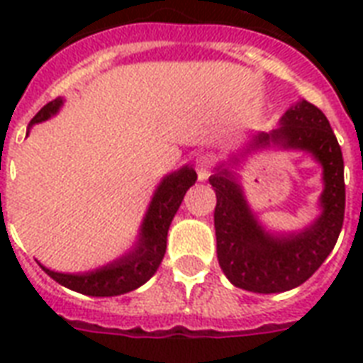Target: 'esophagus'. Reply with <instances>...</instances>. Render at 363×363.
<instances>
[{"label": "esophagus", "mask_w": 363, "mask_h": 363, "mask_svg": "<svg viewBox=\"0 0 363 363\" xmlns=\"http://www.w3.org/2000/svg\"><path fill=\"white\" fill-rule=\"evenodd\" d=\"M213 165H215V158L211 154H199L198 160H196V169H198L199 181H207L209 179Z\"/></svg>", "instance_id": "34e87169"}]
</instances>
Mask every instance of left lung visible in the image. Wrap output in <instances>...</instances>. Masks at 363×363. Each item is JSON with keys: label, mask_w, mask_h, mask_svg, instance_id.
Instances as JSON below:
<instances>
[{"label": "left lung", "mask_w": 363, "mask_h": 363, "mask_svg": "<svg viewBox=\"0 0 363 363\" xmlns=\"http://www.w3.org/2000/svg\"><path fill=\"white\" fill-rule=\"evenodd\" d=\"M277 143L301 148L324 167L320 218L301 233L275 238L265 233L228 171L211 175L216 192V256L224 275L238 288L258 294L286 292L303 284L337 242L345 218L343 152L318 107L301 101L286 111L281 128L259 133L256 145Z\"/></svg>", "instance_id": "obj_1"}]
</instances>
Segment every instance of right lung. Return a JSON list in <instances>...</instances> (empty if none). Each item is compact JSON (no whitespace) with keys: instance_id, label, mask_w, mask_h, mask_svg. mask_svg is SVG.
<instances>
[{"instance_id":"1","label":"right lung","mask_w":363,"mask_h":363,"mask_svg":"<svg viewBox=\"0 0 363 363\" xmlns=\"http://www.w3.org/2000/svg\"><path fill=\"white\" fill-rule=\"evenodd\" d=\"M62 99H54L47 104L33 118L31 124L43 122L60 109ZM198 181V175L192 167H182L177 173L165 177L162 184L154 194L148 213L145 216L141 230V241L133 252L124 256L115 264L105 265L101 269L90 271L84 275H69V273H56L47 267L48 277L60 282L62 286L75 290V292L86 294V296H98V298H109V296H121L131 292L150 279L156 273L160 262L164 259L165 247H167V230L173 220V216L181 207L184 194L194 182Z\"/></svg>"}]
</instances>
